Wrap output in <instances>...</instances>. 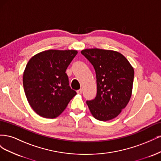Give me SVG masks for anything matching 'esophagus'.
Returning <instances> with one entry per match:
<instances>
[{"label":"esophagus","mask_w":161,"mask_h":161,"mask_svg":"<svg viewBox=\"0 0 161 161\" xmlns=\"http://www.w3.org/2000/svg\"><path fill=\"white\" fill-rule=\"evenodd\" d=\"M77 93L78 94H79V95H80V94H82V89H79V90H78L77 91Z\"/></svg>","instance_id":"obj_1"}]
</instances>
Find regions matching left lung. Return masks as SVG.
<instances>
[{"label": "left lung", "instance_id": "obj_1", "mask_svg": "<svg viewBox=\"0 0 161 161\" xmlns=\"http://www.w3.org/2000/svg\"><path fill=\"white\" fill-rule=\"evenodd\" d=\"M81 53L96 72L97 96L95 99L86 101L92 115L102 121L116 118L130 100L134 68L117 51L91 48L82 50Z\"/></svg>", "mask_w": 161, "mask_h": 161}]
</instances>
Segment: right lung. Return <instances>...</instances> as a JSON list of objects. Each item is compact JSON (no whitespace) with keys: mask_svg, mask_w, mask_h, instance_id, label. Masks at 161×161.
Instances as JSON below:
<instances>
[{"mask_svg":"<svg viewBox=\"0 0 161 161\" xmlns=\"http://www.w3.org/2000/svg\"><path fill=\"white\" fill-rule=\"evenodd\" d=\"M77 53L75 50H48L34 55L27 62L23 88L29 103L39 115L57 118L76 95L69 86L66 70Z\"/></svg>","mask_w":161,"mask_h":161,"instance_id":"right-lung-1","label":"right lung"}]
</instances>
